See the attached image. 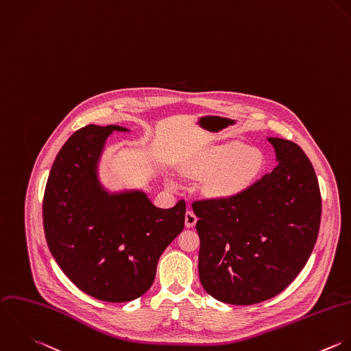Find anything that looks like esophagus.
Listing matches in <instances>:
<instances>
[{
  "label": "esophagus",
  "mask_w": 351,
  "mask_h": 351,
  "mask_svg": "<svg viewBox=\"0 0 351 351\" xmlns=\"http://www.w3.org/2000/svg\"><path fill=\"white\" fill-rule=\"evenodd\" d=\"M196 222H197V217L192 211H186V214H185V226L191 229L196 225Z\"/></svg>",
  "instance_id": "1"
}]
</instances>
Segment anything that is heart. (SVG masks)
I'll return each instance as SVG.
<instances>
[{"label": "heart", "instance_id": "1", "mask_svg": "<svg viewBox=\"0 0 351 351\" xmlns=\"http://www.w3.org/2000/svg\"><path fill=\"white\" fill-rule=\"evenodd\" d=\"M264 155L256 148L241 143L210 147L186 165L185 170L196 178H207L210 195L230 199L249 189L264 170Z\"/></svg>", "mask_w": 351, "mask_h": 351}]
</instances>
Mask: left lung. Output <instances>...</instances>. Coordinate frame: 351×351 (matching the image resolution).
I'll list each match as a JSON object with an SVG mask.
<instances>
[{
    "instance_id": "1",
    "label": "left lung",
    "mask_w": 351,
    "mask_h": 351,
    "mask_svg": "<svg viewBox=\"0 0 351 351\" xmlns=\"http://www.w3.org/2000/svg\"><path fill=\"white\" fill-rule=\"evenodd\" d=\"M278 166L230 199L192 204L199 218V276L204 290L232 305L263 302L305 267L319 235L322 196L300 145L268 137Z\"/></svg>"
}]
</instances>
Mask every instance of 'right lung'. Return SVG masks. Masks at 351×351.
<instances>
[{
	"instance_id": "add662e5",
	"label": "right lung",
	"mask_w": 351,
	"mask_h": 351,
	"mask_svg": "<svg viewBox=\"0 0 351 351\" xmlns=\"http://www.w3.org/2000/svg\"><path fill=\"white\" fill-rule=\"evenodd\" d=\"M118 125H88L62 145L43 196V229L64 274L86 294L128 302L154 283L163 250L182 232L185 202L155 207L141 191L108 192L98 178L106 138Z\"/></svg>"
}]
</instances>
